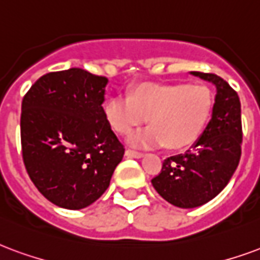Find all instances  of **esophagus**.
<instances>
[{
    "label": "esophagus",
    "mask_w": 260,
    "mask_h": 260,
    "mask_svg": "<svg viewBox=\"0 0 260 260\" xmlns=\"http://www.w3.org/2000/svg\"><path fill=\"white\" fill-rule=\"evenodd\" d=\"M125 155L126 157H129V158H140V157H143V153H140V151H135V150H126L125 151Z\"/></svg>",
    "instance_id": "34e87169"
}]
</instances>
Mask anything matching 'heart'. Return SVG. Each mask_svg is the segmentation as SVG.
Masks as SVG:
<instances>
[{"instance_id": "obj_1", "label": "heart", "mask_w": 260, "mask_h": 260, "mask_svg": "<svg viewBox=\"0 0 260 260\" xmlns=\"http://www.w3.org/2000/svg\"><path fill=\"white\" fill-rule=\"evenodd\" d=\"M213 111L208 86L189 84L143 82L128 92V98L113 96L103 105V117L122 136L149 121L150 126L129 136L135 147L167 146L189 149L201 138Z\"/></svg>"}]
</instances>
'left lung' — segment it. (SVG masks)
Masks as SVG:
<instances>
[{"mask_svg":"<svg viewBox=\"0 0 260 260\" xmlns=\"http://www.w3.org/2000/svg\"><path fill=\"white\" fill-rule=\"evenodd\" d=\"M216 86L212 118L191 149L168 157L151 183L157 193L179 208H196L222 191L241 157V103L237 92L211 73L191 71Z\"/></svg>","mask_w":260,"mask_h":260,"instance_id":"8db88e82","label":"left lung"}]
</instances>
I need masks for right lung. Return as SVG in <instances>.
I'll list each match as a JSON object with an SVG mask.
<instances>
[{"label": "right lung", "instance_id": "obj_1", "mask_svg": "<svg viewBox=\"0 0 260 260\" xmlns=\"http://www.w3.org/2000/svg\"><path fill=\"white\" fill-rule=\"evenodd\" d=\"M107 82L73 67L40 77L23 98V162L38 191L57 207L95 203L124 157L103 117Z\"/></svg>", "mask_w": 260, "mask_h": 260}]
</instances>
